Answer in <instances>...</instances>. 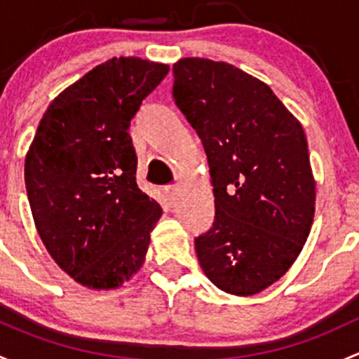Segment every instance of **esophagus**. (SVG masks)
Segmentation results:
<instances>
[{
	"label": "esophagus",
	"mask_w": 359,
	"mask_h": 359,
	"mask_svg": "<svg viewBox=\"0 0 359 359\" xmlns=\"http://www.w3.org/2000/svg\"><path fill=\"white\" fill-rule=\"evenodd\" d=\"M163 194H165L166 201L170 203V205H175L177 201V187L175 186H168L163 189Z\"/></svg>",
	"instance_id": "1"
}]
</instances>
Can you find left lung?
I'll return each mask as SVG.
<instances>
[{"instance_id": "1", "label": "left lung", "mask_w": 359, "mask_h": 359, "mask_svg": "<svg viewBox=\"0 0 359 359\" xmlns=\"http://www.w3.org/2000/svg\"><path fill=\"white\" fill-rule=\"evenodd\" d=\"M172 97L196 130L215 196L212 227L194 238L215 287L253 295L280 280L314 217L302 125L260 79L226 62L180 59Z\"/></svg>"}]
</instances>
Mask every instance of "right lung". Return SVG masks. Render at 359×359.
<instances>
[{
  "instance_id": "obj_1",
  "label": "right lung",
  "mask_w": 359,
  "mask_h": 359,
  "mask_svg": "<svg viewBox=\"0 0 359 359\" xmlns=\"http://www.w3.org/2000/svg\"><path fill=\"white\" fill-rule=\"evenodd\" d=\"M166 64L119 57L48 106L25 156L32 219L57 264L92 288H116L140 269L161 206L137 187L128 128Z\"/></svg>"
}]
</instances>
